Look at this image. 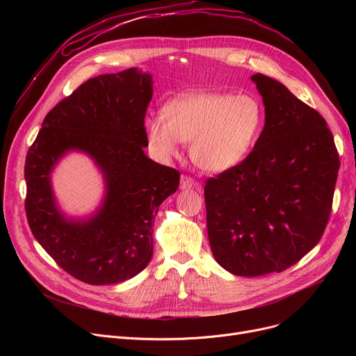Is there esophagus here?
Returning a JSON list of instances; mask_svg holds the SVG:
<instances>
[{
  "mask_svg": "<svg viewBox=\"0 0 356 356\" xmlns=\"http://www.w3.org/2000/svg\"><path fill=\"white\" fill-rule=\"evenodd\" d=\"M180 189L181 191H191V189L200 191V183H197L191 176H181V179H180Z\"/></svg>",
  "mask_w": 356,
  "mask_h": 356,
  "instance_id": "34e87169",
  "label": "esophagus"
}]
</instances>
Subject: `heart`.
<instances>
[{
  "instance_id": "obj_1",
  "label": "heart",
  "mask_w": 356,
  "mask_h": 356,
  "mask_svg": "<svg viewBox=\"0 0 356 356\" xmlns=\"http://www.w3.org/2000/svg\"><path fill=\"white\" fill-rule=\"evenodd\" d=\"M163 117L145 120L149 148L160 159L191 144V157L203 170L219 173L239 164L264 122L261 102L250 93H192L167 104Z\"/></svg>"
}]
</instances>
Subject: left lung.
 Here are the masks:
<instances>
[{
  "instance_id": "obj_1",
  "label": "left lung",
  "mask_w": 356,
  "mask_h": 356,
  "mask_svg": "<svg viewBox=\"0 0 356 356\" xmlns=\"http://www.w3.org/2000/svg\"><path fill=\"white\" fill-rule=\"evenodd\" d=\"M251 81L266 106L264 129L244 161L204 184L212 254L241 277L282 273L321 241L341 165L319 112L266 74Z\"/></svg>"
}]
</instances>
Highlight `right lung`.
Segmentation results:
<instances>
[{
	"instance_id": "1",
	"label": "right lung",
	"mask_w": 356,
	"mask_h": 356,
	"mask_svg": "<svg viewBox=\"0 0 356 356\" xmlns=\"http://www.w3.org/2000/svg\"><path fill=\"white\" fill-rule=\"evenodd\" d=\"M153 76L137 67L82 83L46 115L24 165L26 215L44 251L86 284H117L141 273L153 257L159 207L180 181L176 168L144 153V117ZM69 151L100 167L106 196L90 218L67 220L57 208L49 175Z\"/></svg>"
}]
</instances>
